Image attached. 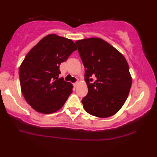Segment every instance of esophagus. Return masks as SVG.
Segmentation results:
<instances>
[{
  "label": "esophagus",
  "instance_id": "esophagus-1",
  "mask_svg": "<svg viewBox=\"0 0 157 157\" xmlns=\"http://www.w3.org/2000/svg\"><path fill=\"white\" fill-rule=\"evenodd\" d=\"M78 84H79V82H75V83L73 84V85H74V86L75 87H77L78 86Z\"/></svg>",
  "mask_w": 157,
  "mask_h": 157
}]
</instances>
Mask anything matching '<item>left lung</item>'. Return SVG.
Here are the masks:
<instances>
[{
	"mask_svg": "<svg viewBox=\"0 0 157 157\" xmlns=\"http://www.w3.org/2000/svg\"><path fill=\"white\" fill-rule=\"evenodd\" d=\"M75 44L88 86V94L82 100L85 111L99 118L114 115L125 102L132 86L127 60L100 38L84 39ZM93 78H95L94 82Z\"/></svg>",
	"mask_w": 157,
	"mask_h": 157,
	"instance_id": "1",
	"label": "left lung"
}]
</instances>
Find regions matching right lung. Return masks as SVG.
<instances>
[{
	"label": "right lung",
	"mask_w": 157,
	"mask_h": 157,
	"mask_svg": "<svg viewBox=\"0 0 157 157\" xmlns=\"http://www.w3.org/2000/svg\"><path fill=\"white\" fill-rule=\"evenodd\" d=\"M76 50L72 40L51 34L26 55L19 68L21 89L34 110L42 113L56 112L72 94V84L59 78V65Z\"/></svg>",
	"instance_id": "1"
}]
</instances>
